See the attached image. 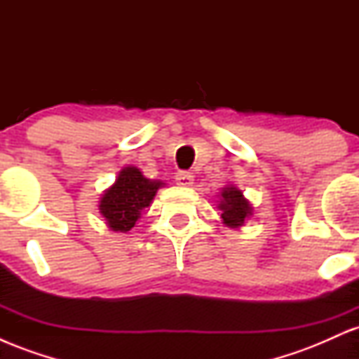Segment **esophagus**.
<instances>
[{
  "instance_id": "34e87169",
  "label": "esophagus",
  "mask_w": 359,
  "mask_h": 359,
  "mask_svg": "<svg viewBox=\"0 0 359 359\" xmlns=\"http://www.w3.org/2000/svg\"><path fill=\"white\" fill-rule=\"evenodd\" d=\"M175 180L179 185H184V187H189V185L194 184V177L191 172H177Z\"/></svg>"
}]
</instances>
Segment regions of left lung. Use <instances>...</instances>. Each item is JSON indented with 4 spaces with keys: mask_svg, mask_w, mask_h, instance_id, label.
Returning a JSON list of instances; mask_svg holds the SVG:
<instances>
[{
    "mask_svg": "<svg viewBox=\"0 0 359 359\" xmlns=\"http://www.w3.org/2000/svg\"><path fill=\"white\" fill-rule=\"evenodd\" d=\"M217 208L221 209L222 222L229 228H240L253 214V208H251L248 199H245L243 192L234 185L222 187L221 201Z\"/></svg>",
    "mask_w": 359,
    "mask_h": 359,
    "instance_id": "1",
    "label": "left lung"
}]
</instances>
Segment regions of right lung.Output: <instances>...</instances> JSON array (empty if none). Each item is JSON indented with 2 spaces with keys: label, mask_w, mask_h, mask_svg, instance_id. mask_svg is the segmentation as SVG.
<instances>
[{
  "label": "right lung",
  "mask_w": 359,
  "mask_h": 359,
  "mask_svg": "<svg viewBox=\"0 0 359 359\" xmlns=\"http://www.w3.org/2000/svg\"><path fill=\"white\" fill-rule=\"evenodd\" d=\"M163 185L160 180L147 179L137 167L123 168L116 182L104 191L100 201V212L108 228L116 233L130 231Z\"/></svg>",
  "instance_id": "add662e5"
}]
</instances>
